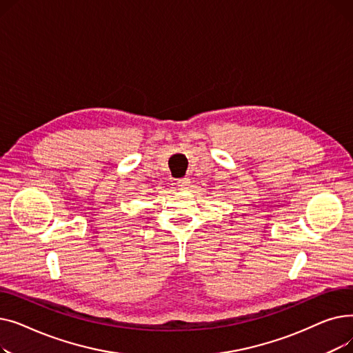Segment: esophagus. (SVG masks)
<instances>
[{
    "label": "esophagus",
    "mask_w": 353,
    "mask_h": 353,
    "mask_svg": "<svg viewBox=\"0 0 353 353\" xmlns=\"http://www.w3.org/2000/svg\"><path fill=\"white\" fill-rule=\"evenodd\" d=\"M177 186L180 190H188L190 186V179L189 177H181L177 179Z\"/></svg>",
    "instance_id": "esophagus-1"
}]
</instances>
